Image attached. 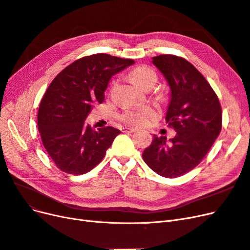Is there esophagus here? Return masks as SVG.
Returning <instances> with one entry per match:
<instances>
[{"instance_id":"34e87169","label":"esophagus","mask_w":250,"mask_h":250,"mask_svg":"<svg viewBox=\"0 0 250 250\" xmlns=\"http://www.w3.org/2000/svg\"><path fill=\"white\" fill-rule=\"evenodd\" d=\"M135 131H138V129H135V128H131V127L123 128V132H135Z\"/></svg>"}]
</instances>
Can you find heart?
<instances>
[{"label": "heart", "mask_w": 250, "mask_h": 250, "mask_svg": "<svg viewBox=\"0 0 250 250\" xmlns=\"http://www.w3.org/2000/svg\"><path fill=\"white\" fill-rule=\"evenodd\" d=\"M130 79L138 84L139 86L143 87L145 83L151 79L155 78L156 75L152 69H150L148 66H138L130 73ZM155 110L150 106H142L139 108L129 109L126 110L122 116H121V120L128 125L132 126H143L146 125L149 121L155 117Z\"/></svg>", "instance_id": "heart-1"}]
</instances>
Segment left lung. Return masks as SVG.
<instances>
[{"label": "left lung", "instance_id": "8db88e82", "mask_svg": "<svg viewBox=\"0 0 250 250\" xmlns=\"http://www.w3.org/2000/svg\"><path fill=\"white\" fill-rule=\"evenodd\" d=\"M152 63L171 89L166 122L176 131L169 142L154 135L143 160L158 175L173 178L198 166L222 128V109L214 89L196 67L183 57L160 55Z\"/></svg>", "mask_w": 250, "mask_h": 250}]
</instances>
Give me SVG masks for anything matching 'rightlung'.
Here are the masks:
<instances>
[{"mask_svg":"<svg viewBox=\"0 0 250 250\" xmlns=\"http://www.w3.org/2000/svg\"><path fill=\"white\" fill-rule=\"evenodd\" d=\"M133 62L99 53L77 59L53 79L41 101L37 125L43 147L59 170L80 175L103 160L121 131L109 126L96 130L84 120L104 101L110 78Z\"/></svg>","mask_w":250,"mask_h":250,"instance_id":"add662e5","label":"right lung"}]
</instances>
